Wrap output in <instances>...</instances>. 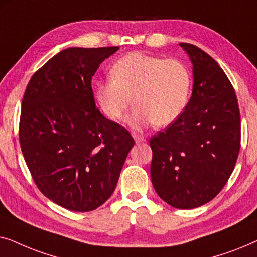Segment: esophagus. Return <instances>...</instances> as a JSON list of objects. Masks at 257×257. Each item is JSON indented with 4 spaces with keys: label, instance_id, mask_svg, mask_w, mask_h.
I'll use <instances>...</instances> for the list:
<instances>
[{
    "label": "esophagus",
    "instance_id": "1",
    "mask_svg": "<svg viewBox=\"0 0 257 257\" xmlns=\"http://www.w3.org/2000/svg\"><path fill=\"white\" fill-rule=\"evenodd\" d=\"M132 137H133V138H135V140H136V143H137V144H138V143H143V142H145V137L142 136V135H138V133H136V132H133V133H132Z\"/></svg>",
    "mask_w": 257,
    "mask_h": 257
}]
</instances>
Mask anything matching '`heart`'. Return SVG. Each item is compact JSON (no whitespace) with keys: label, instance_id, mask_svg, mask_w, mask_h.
I'll list each match as a JSON object with an SVG mask.
<instances>
[{"label":"heart","instance_id":"heart-1","mask_svg":"<svg viewBox=\"0 0 257 257\" xmlns=\"http://www.w3.org/2000/svg\"><path fill=\"white\" fill-rule=\"evenodd\" d=\"M192 80L180 59L131 52L114 63L110 79L97 84L96 98L110 120H120L133 100L136 107L126 119L132 128L167 126L187 107Z\"/></svg>","mask_w":257,"mask_h":257}]
</instances>
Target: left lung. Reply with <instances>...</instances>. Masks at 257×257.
I'll return each instance as SVG.
<instances>
[{"instance_id":"obj_1","label":"left lung","mask_w":257,"mask_h":257,"mask_svg":"<svg viewBox=\"0 0 257 257\" xmlns=\"http://www.w3.org/2000/svg\"><path fill=\"white\" fill-rule=\"evenodd\" d=\"M193 63V92L184 113L154 135L151 179L158 195L179 209L200 207L221 192L241 144V115L230 80L215 59L180 43Z\"/></svg>"}]
</instances>
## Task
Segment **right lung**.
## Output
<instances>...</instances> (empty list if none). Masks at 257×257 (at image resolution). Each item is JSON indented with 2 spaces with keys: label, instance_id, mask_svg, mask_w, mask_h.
<instances>
[{
  "label": "right lung",
  "instance_id": "right-lung-1",
  "mask_svg": "<svg viewBox=\"0 0 257 257\" xmlns=\"http://www.w3.org/2000/svg\"><path fill=\"white\" fill-rule=\"evenodd\" d=\"M119 47L69 48L28 83L19 137L38 189L73 212H90L113 193L135 140L94 103L91 80Z\"/></svg>",
  "mask_w": 257,
  "mask_h": 257
}]
</instances>
